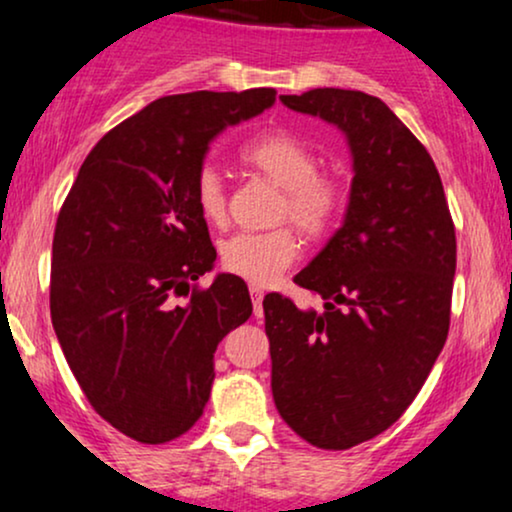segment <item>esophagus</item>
Masks as SVG:
<instances>
[{
	"mask_svg": "<svg viewBox=\"0 0 512 512\" xmlns=\"http://www.w3.org/2000/svg\"><path fill=\"white\" fill-rule=\"evenodd\" d=\"M250 296H252V305H255V315L260 317L262 315V298H264V291L260 286H250Z\"/></svg>",
	"mask_w": 512,
	"mask_h": 512,
	"instance_id": "esophagus-1",
	"label": "esophagus"
}]
</instances>
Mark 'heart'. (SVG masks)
<instances>
[{
    "label": "heart",
    "instance_id": "1",
    "mask_svg": "<svg viewBox=\"0 0 512 512\" xmlns=\"http://www.w3.org/2000/svg\"><path fill=\"white\" fill-rule=\"evenodd\" d=\"M243 161L284 187L279 219H291L310 236L334 226L344 204V190L330 175H320V156L291 132H267L243 146ZM195 204L204 221L223 226L228 192L221 173L204 166L195 180ZM301 255V240L291 228L267 233H236L221 248V262L231 274L255 286H269Z\"/></svg>",
    "mask_w": 512,
    "mask_h": 512
}]
</instances>
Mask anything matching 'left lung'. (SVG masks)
<instances>
[{"label": "left lung", "mask_w": 512, "mask_h": 512, "mask_svg": "<svg viewBox=\"0 0 512 512\" xmlns=\"http://www.w3.org/2000/svg\"><path fill=\"white\" fill-rule=\"evenodd\" d=\"M281 103L342 129L354 180L342 228L293 279L325 313L262 301L272 395L303 440L349 450L395 424L443 351L455 223L431 154L380 98L313 88Z\"/></svg>", "instance_id": "8db88e82"}]
</instances>
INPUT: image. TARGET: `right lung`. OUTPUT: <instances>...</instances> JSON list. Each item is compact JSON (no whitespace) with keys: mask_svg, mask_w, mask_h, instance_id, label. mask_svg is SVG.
Returning <instances> with one entry per match:
<instances>
[{"mask_svg":"<svg viewBox=\"0 0 512 512\" xmlns=\"http://www.w3.org/2000/svg\"><path fill=\"white\" fill-rule=\"evenodd\" d=\"M274 101V88L158 98L93 146L57 216L52 327L91 407L139 443L195 426L216 346L252 315L240 276L195 284L216 260L195 180L211 139Z\"/></svg>","mask_w":512,"mask_h":512,"instance_id":"obj_1","label":"right lung"}]
</instances>
